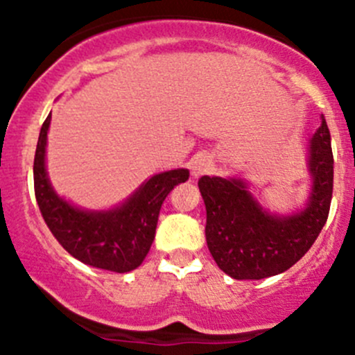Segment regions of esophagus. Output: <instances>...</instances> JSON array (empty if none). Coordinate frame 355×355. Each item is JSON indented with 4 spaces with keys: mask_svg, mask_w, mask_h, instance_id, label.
I'll list each match as a JSON object with an SVG mask.
<instances>
[{
    "mask_svg": "<svg viewBox=\"0 0 355 355\" xmlns=\"http://www.w3.org/2000/svg\"><path fill=\"white\" fill-rule=\"evenodd\" d=\"M189 167H191L193 176L198 178V176H202V174L209 173L210 167H212V160H210V157L207 155V153H198V155H195L191 159Z\"/></svg>",
    "mask_w": 355,
    "mask_h": 355,
    "instance_id": "esophagus-1",
    "label": "esophagus"
}]
</instances>
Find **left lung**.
I'll use <instances>...</instances> for the list:
<instances>
[{"label": "left lung", "mask_w": 355, "mask_h": 355, "mask_svg": "<svg viewBox=\"0 0 355 355\" xmlns=\"http://www.w3.org/2000/svg\"><path fill=\"white\" fill-rule=\"evenodd\" d=\"M312 189L304 210L292 216L266 212L241 179L202 176L207 247L216 264L234 279H262L292 268L326 224L333 195V153L324 117L309 145Z\"/></svg>", "instance_id": "8db88e82"}]
</instances>
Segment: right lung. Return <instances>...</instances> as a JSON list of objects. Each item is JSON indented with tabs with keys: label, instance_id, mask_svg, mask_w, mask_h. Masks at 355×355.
I'll list each match as a JSON object with an SVG mask.
<instances>
[{
	"label": "right lung",
	"instance_id": "1",
	"mask_svg": "<svg viewBox=\"0 0 355 355\" xmlns=\"http://www.w3.org/2000/svg\"><path fill=\"white\" fill-rule=\"evenodd\" d=\"M50 122L48 115L34 157V193L44 223L77 261L112 272L132 271L152 247L164 200L174 186L188 181V169L155 174L128 202L107 212L77 209L60 198L48 179L44 153Z\"/></svg>",
	"mask_w": 355,
	"mask_h": 355
}]
</instances>
